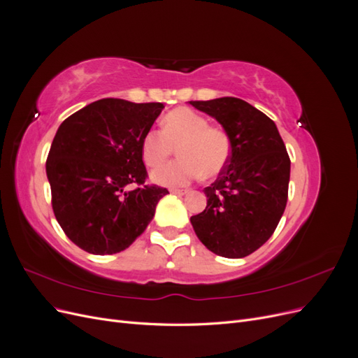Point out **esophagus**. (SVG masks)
<instances>
[{
	"label": "esophagus",
	"mask_w": 358,
	"mask_h": 358,
	"mask_svg": "<svg viewBox=\"0 0 358 358\" xmlns=\"http://www.w3.org/2000/svg\"><path fill=\"white\" fill-rule=\"evenodd\" d=\"M173 194H178V196H183V194H187L188 189H178V188H173L170 189Z\"/></svg>",
	"instance_id": "obj_1"
}]
</instances>
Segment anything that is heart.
<instances>
[{
	"label": "heart",
	"mask_w": 358,
	"mask_h": 358,
	"mask_svg": "<svg viewBox=\"0 0 358 358\" xmlns=\"http://www.w3.org/2000/svg\"><path fill=\"white\" fill-rule=\"evenodd\" d=\"M201 113L178 107L162 117L161 131L149 129L142 138V158L150 169H157L175 154L179 159L152 173L161 185H185L201 175L216 178L227 166L231 152V140L224 128L209 125Z\"/></svg>",
	"instance_id": "heart-1"
}]
</instances>
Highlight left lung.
<instances>
[{"mask_svg": "<svg viewBox=\"0 0 358 358\" xmlns=\"http://www.w3.org/2000/svg\"><path fill=\"white\" fill-rule=\"evenodd\" d=\"M191 104L213 116L231 140L229 162L204 188L208 204L191 224L213 254L243 258L270 239L282 218L291 167L287 148L272 119L241 99Z\"/></svg>", "mask_w": 358, "mask_h": 358, "instance_id": "8db88e82", "label": "left lung"}]
</instances>
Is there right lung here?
Instances as JSON below:
<instances>
[{"mask_svg": "<svg viewBox=\"0 0 358 358\" xmlns=\"http://www.w3.org/2000/svg\"><path fill=\"white\" fill-rule=\"evenodd\" d=\"M162 109V103L103 99L59 125L46 159L52 209L62 231L83 251H124L169 194L146 183L140 149Z\"/></svg>", "mask_w": 358, "mask_h": 358, "instance_id": "1", "label": "right lung"}]
</instances>
